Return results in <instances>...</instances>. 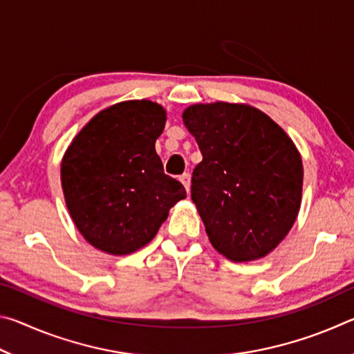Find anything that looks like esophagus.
I'll use <instances>...</instances> for the list:
<instances>
[{
  "label": "esophagus",
  "mask_w": 354,
  "mask_h": 354,
  "mask_svg": "<svg viewBox=\"0 0 354 354\" xmlns=\"http://www.w3.org/2000/svg\"><path fill=\"white\" fill-rule=\"evenodd\" d=\"M179 181L183 183L185 190H187V192L190 190V175H189V173H184V175L179 176Z\"/></svg>",
  "instance_id": "1"
}]
</instances>
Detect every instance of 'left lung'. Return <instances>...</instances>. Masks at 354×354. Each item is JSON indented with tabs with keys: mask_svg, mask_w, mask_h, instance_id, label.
Instances as JSON below:
<instances>
[{
	"mask_svg": "<svg viewBox=\"0 0 354 354\" xmlns=\"http://www.w3.org/2000/svg\"><path fill=\"white\" fill-rule=\"evenodd\" d=\"M183 122L203 154L192 176V201L209 242L232 262L272 253L301 206L303 162L295 143L267 113L243 103L192 104Z\"/></svg>",
	"mask_w": 354,
	"mask_h": 354,
	"instance_id": "8db88e82",
	"label": "left lung"
}]
</instances>
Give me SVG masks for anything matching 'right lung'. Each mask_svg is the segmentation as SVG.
Returning <instances> with one entry per match:
<instances>
[{
	"instance_id": "1",
	"label": "right lung",
	"mask_w": 354,
	"mask_h": 354,
	"mask_svg": "<svg viewBox=\"0 0 354 354\" xmlns=\"http://www.w3.org/2000/svg\"><path fill=\"white\" fill-rule=\"evenodd\" d=\"M167 111L149 100H129L98 112L65 151L61 183L77 231L107 254L124 256L158 234L169 211L185 198L156 153Z\"/></svg>"
}]
</instances>
